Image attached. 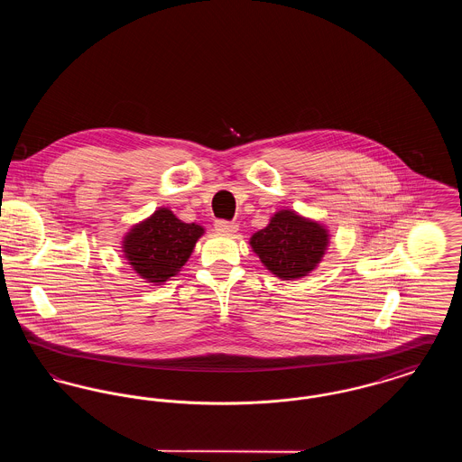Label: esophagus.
Returning a JSON list of instances; mask_svg holds the SVG:
<instances>
[{
  "mask_svg": "<svg viewBox=\"0 0 462 462\" xmlns=\"http://www.w3.org/2000/svg\"><path fill=\"white\" fill-rule=\"evenodd\" d=\"M215 228H217V232H220V234H225V236H234L237 230H239V226L236 225V223H230V221L218 220L215 223Z\"/></svg>",
  "mask_w": 462,
  "mask_h": 462,
  "instance_id": "34e87169",
  "label": "esophagus"
}]
</instances>
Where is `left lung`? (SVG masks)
<instances>
[{"mask_svg": "<svg viewBox=\"0 0 462 462\" xmlns=\"http://www.w3.org/2000/svg\"><path fill=\"white\" fill-rule=\"evenodd\" d=\"M329 242L324 223L294 209H279L264 228L251 236L249 245L270 273L281 281H298L320 264Z\"/></svg>", "mask_w": 462, "mask_h": 462, "instance_id": "obj_1", "label": "left lung"}]
</instances>
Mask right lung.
Listing matches in <instances>:
<instances>
[{
	"instance_id": "right-lung-1",
	"label": "right lung",
	"mask_w": 462,
	"mask_h": 462,
	"mask_svg": "<svg viewBox=\"0 0 462 462\" xmlns=\"http://www.w3.org/2000/svg\"><path fill=\"white\" fill-rule=\"evenodd\" d=\"M204 226L185 223L170 208H157L145 220L134 223L123 237V258L149 284L161 286L189 262Z\"/></svg>"
}]
</instances>
